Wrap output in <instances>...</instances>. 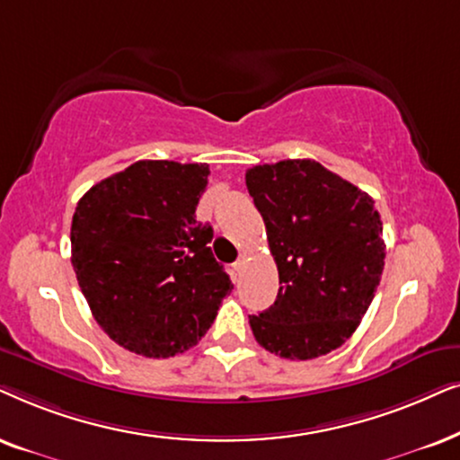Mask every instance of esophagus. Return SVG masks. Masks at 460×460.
I'll use <instances>...</instances> for the list:
<instances>
[{
  "mask_svg": "<svg viewBox=\"0 0 460 460\" xmlns=\"http://www.w3.org/2000/svg\"><path fill=\"white\" fill-rule=\"evenodd\" d=\"M243 267H246V256H243V254H242V256H240V259H237V261L234 262V269H235V271H237V273H240Z\"/></svg>",
  "mask_w": 460,
  "mask_h": 460,
  "instance_id": "obj_1",
  "label": "esophagus"
}]
</instances>
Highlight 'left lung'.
<instances>
[{
  "instance_id": "left-lung-1",
  "label": "left lung",
  "mask_w": 460,
  "mask_h": 460,
  "mask_svg": "<svg viewBox=\"0 0 460 460\" xmlns=\"http://www.w3.org/2000/svg\"><path fill=\"white\" fill-rule=\"evenodd\" d=\"M279 273L275 303L250 315L261 347L286 359L339 349L359 326L385 267L375 199L314 159L246 172Z\"/></svg>"
}]
</instances>
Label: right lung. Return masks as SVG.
Returning a JSON list of instances; mask_svg holds the SVG:
<instances>
[{
  "mask_svg": "<svg viewBox=\"0 0 460 460\" xmlns=\"http://www.w3.org/2000/svg\"><path fill=\"white\" fill-rule=\"evenodd\" d=\"M210 168L140 159L77 201L71 262L92 315L109 339L145 358L198 345L234 290L195 220Z\"/></svg>",
  "mask_w": 460,
  "mask_h": 460,
  "instance_id": "right-lung-1",
  "label": "right lung"
}]
</instances>
